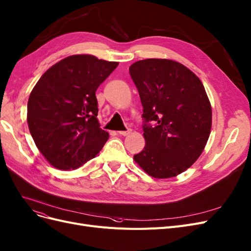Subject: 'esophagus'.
<instances>
[{"instance_id": "esophagus-1", "label": "esophagus", "mask_w": 251, "mask_h": 251, "mask_svg": "<svg viewBox=\"0 0 251 251\" xmlns=\"http://www.w3.org/2000/svg\"><path fill=\"white\" fill-rule=\"evenodd\" d=\"M132 132V129L131 128H127L126 131H119V132H117L119 135H122V136H127L129 133Z\"/></svg>"}]
</instances>
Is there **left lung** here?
Instances as JSON below:
<instances>
[{
	"mask_svg": "<svg viewBox=\"0 0 251 251\" xmlns=\"http://www.w3.org/2000/svg\"><path fill=\"white\" fill-rule=\"evenodd\" d=\"M128 71L145 123V146L134 160L152 177L176 176L200 158L211 134L212 108L203 85L188 67L169 59L139 60Z\"/></svg>",
	"mask_w": 251,
	"mask_h": 251,
	"instance_id": "1",
	"label": "left lung"
}]
</instances>
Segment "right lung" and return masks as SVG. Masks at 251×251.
Returning <instances> with one entry per match:
<instances>
[{
    "label": "right lung",
    "instance_id": "right-lung-1",
    "mask_svg": "<svg viewBox=\"0 0 251 251\" xmlns=\"http://www.w3.org/2000/svg\"><path fill=\"white\" fill-rule=\"evenodd\" d=\"M118 62L92 55L66 57L41 75L28 100L27 122L37 149L58 169L81 167L109 133L100 126L96 91Z\"/></svg>",
    "mask_w": 251,
    "mask_h": 251
}]
</instances>
